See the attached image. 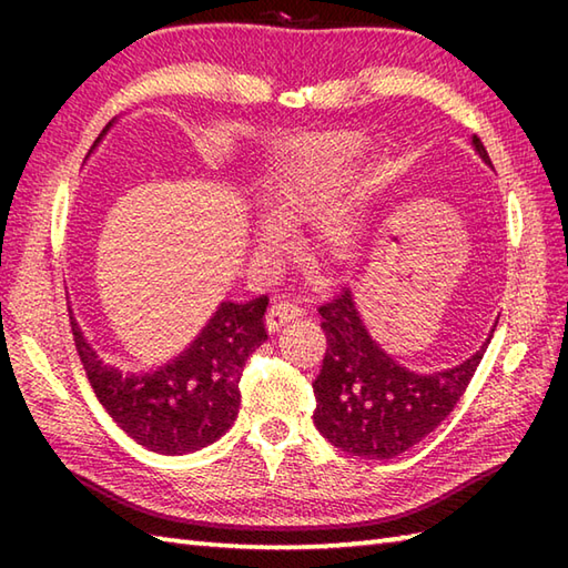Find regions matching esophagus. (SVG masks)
Returning <instances> with one entry per match:
<instances>
[{
	"instance_id": "obj_1",
	"label": "esophagus",
	"mask_w": 568,
	"mask_h": 568,
	"mask_svg": "<svg viewBox=\"0 0 568 568\" xmlns=\"http://www.w3.org/2000/svg\"><path fill=\"white\" fill-rule=\"evenodd\" d=\"M303 315V305L297 303V300H285V297H277L273 300V305L268 307V315H265V324H268L271 332H277L287 324L291 320H297Z\"/></svg>"
}]
</instances>
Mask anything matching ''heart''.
<instances>
[{
  "label": "heart",
  "instance_id": "1",
  "mask_svg": "<svg viewBox=\"0 0 568 568\" xmlns=\"http://www.w3.org/2000/svg\"><path fill=\"white\" fill-rule=\"evenodd\" d=\"M368 159L366 141L348 131L317 134L295 143L253 187L261 216L256 244L263 256L281 251L275 229L305 222L303 253L317 271L339 273L361 258L366 241L373 183L358 171Z\"/></svg>",
  "mask_w": 568,
  "mask_h": 568
}]
</instances>
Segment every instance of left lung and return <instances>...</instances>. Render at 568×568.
I'll return each mask as SVG.
<instances>
[{
	"instance_id": "1",
	"label": "left lung",
	"mask_w": 568,
	"mask_h": 568,
	"mask_svg": "<svg viewBox=\"0 0 568 568\" xmlns=\"http://www.w3.org/2000/svg\"><path fill=\"white\" fill-rule=\"evenodd\" d=\"M474 149L488 165L478 136ZM327 354L315 388V425L336 449L361 458H395L437 429L484 358L490 339L454 368L417 373L397 364L368 334L348 287L320 307Z\"/></svg>"
}]
</instances>
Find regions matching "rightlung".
<instances>
[{
	"mask_svg": "<svg viewBox=\"0 0 568 568\" xmlns=\"http://www.w3.org/2000/svg\"><path fill=\"white\" fill-rule=\"evenodd\" d=\"M110 126L112 122L94 146ZM265 307L268 295L222 303L183 354L141 376H124L102 364L75 317H70V327L92 390L116 425L149 452L183 456L210 446L234 425L246 358L268 339Z\"/></svg>",
	"mask_w": 568,
	"mask_h": 568,
	"instance_id": "1",
	"label": "right lung"
}]
</instances>
